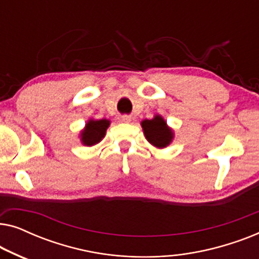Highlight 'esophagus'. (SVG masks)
<instances>
[{
    "mask_svg": "<svg viewBox=\"0 0 259 259\" xmlns=\"http://www.w3.org/2000/svg\"><path fill=\"white\" fill-rule=\"evenodd\" d=\"M121 120H122V122H126V123H128V122L132 121V118H131L130 115H123L122 118H121Z\"/></svg>",
    "mask_w": 259,
    "mask_h": 259,
    "instance_id": "obj_1",
    "label": "esophagus"
}]
</instances>
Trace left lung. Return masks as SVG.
Wrapping results in <instances>:
<instances>
[{"mask_svg":"<svg viewBox=\"0 0 259 259\" xmlns=\"http://www.w3.org/2000/svg\"><path fill=\"white\" fill-rule=\"evenodd\" d=\"M140 125L143 127L145 138L152 146L165 148L175 139V132L160 114H155L153 119L143 120Z\"/></svg>","mask_w":259,"mask_h":259,"instance_id":"obj_1","label":"left lung"}]
</instances>
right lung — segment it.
<instances>
[{"label": "right lung", "mask_w": 259, "mask_h": 259, "mask_svg": "<svg viewBox=\"0 0 259 259\" xmlns=\"http://www.w3.org/2000/svg\"><path fill=\"white\" fill-rule=\"evenodd\" d=\"M111 125L108 119H90L80 132V141L83 146H94L100 143L106 136V131Z\"/></svg>", "instance_id": "right-lung-1"}]
</instances>
